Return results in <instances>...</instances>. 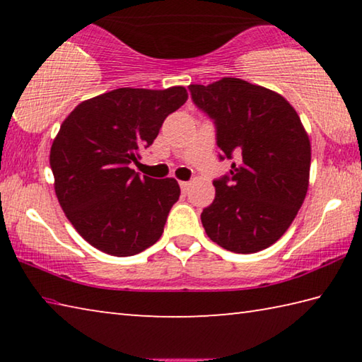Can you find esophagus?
Returning <instances> with one entry per match:
<instances>
[{"mask_svg":"<svg viewBox=\"0 0 362 362\" xmlns=\"http://www.w3.org/2000/svg\"><path fill=\"white\" fill-rule=\"evenodd\" d=\"M180 188H182V192L185 193L187 189L189 188V182H180Z\"/></svg>","mask_w":362,"mask_h":362,"instance_id":"34e87169","label":"esophagus"}]
</instances>
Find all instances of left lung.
I'll return each mask as SVG.
<instances>
[{
  "label": "left lung",
  "instance_id": "1",
  "mask_svg": "<svg viewBox=\"0 0 362 362\" xmlns=\"http://www.w3.org/2000/svg\"><path fill=\"white\" fill-rule=\"evenodd\" d=\"M194 105L216 122L220 159L233 155L230 175L214 180L216 199L201 214L207 236L236 254L272 246L303 204L311 145L283 95L240 78L189 84Z\"/></svg>",
  "mask_w": 362,
  "mask_h": 362
}]
</instances>
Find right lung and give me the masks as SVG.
<instances>
[{
  "instance_id": "obj_1",
  "label": "right lung",
  "mask_w": 362,
  "mask_h": 362,
  "mask_svg": "<svg viewBox=\"0 0 362 362\" xmlns=\"http://www.w3.org/2000/svg\"><path fill=\"white\" fill-rule=\"evenodd\" d=\"M187 99L183 86L119 88L81 102L62 122L49 155L54 188L66 218L90 246L129 257L161 238L179 183L140 177L129 164Z\"/></svg>"
}]
</instances>
